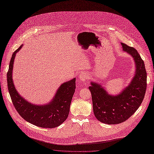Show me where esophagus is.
<instances>
[{"instance_id":"esophagus-1","label":"esophagus","mask_w":154,"mask_h":154,"mask_svg":"<svg viewBox=\"0 0 154 154\" xmlns=\"http://www.w3.org/2000/svg\"><path fill=\"white\" fill-rule=\"evenodd\" d=\"M79 79L80 81L82 82H85V80H87L88 79V75L87 74H86L85 72H82L79 74Z\"/></svg>"}]
</instances>
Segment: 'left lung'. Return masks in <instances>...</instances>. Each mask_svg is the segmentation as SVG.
Returning <instances> with one entry per match:
<instances>
[{
	"label": "left lung",
	"instance_id": "8db88e82",
	"mask_svg": "<svg viewBox=\"0 0 154 154\" xmlns=\"http://www.w3.org/2000/svg\"><path fill=\"white\" fill-rule=\"evenodd\" d=\"M123 50L131 55L135 64V72L127 87L117 94H110L101 84L91 82L94 116L100 122L114 125L128 119L141 104L147 87V73L143 60L133 47L121 43Z\"/></svg>",
	"mask_w": 154,
	"mask_h": 154
}]
</instances>
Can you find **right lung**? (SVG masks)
<instances>
[{"label":"right lung","instance_id":"obj_1","mask_svg":"<svg viewBox=\"0 0 154 154\" xmlns=\"http://www.w3.org/2000/svg\"><path fill=\"white\" fill-rule=\"evenodd\" d=\"M23 46L21 45L13 53L7 72L8 90L12 103L18 114L26 121L41 128L57 127L68 117L75 89V78L62 83L49 103L41 105L29 103L19 94L12 78L16 54Z\"/></svg>","mask_w":154,"mask_h":154}]
</instances>
